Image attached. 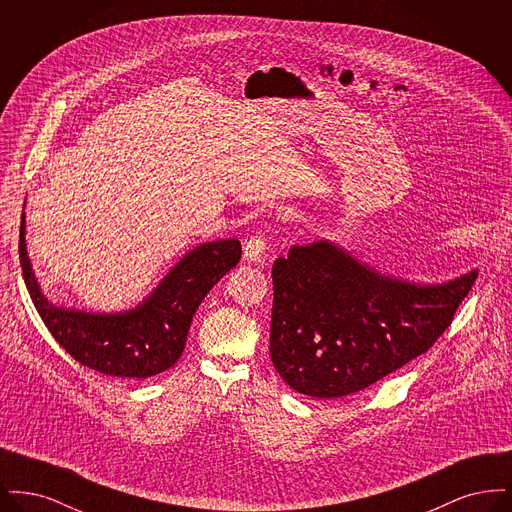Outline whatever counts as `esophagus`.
I'll return each mask as SVG.
<instances>
[{
	"mask_svg": "<svg viewBox=\"0 0 512 512\" xmlns=\"http://www.w3.org/2000/svg\"><path fill=\"white\" fill-rule=\"evenodd\" d=\"M265 238L261 234H253L249 240H245L244 259L249 263H261L265 257Z\"/></svg>",
	"mask_w": 512,
	"mask_h": 512,
	"instance_id": "esophagus-1",
	"label": "esophagus"
}]
</instances>
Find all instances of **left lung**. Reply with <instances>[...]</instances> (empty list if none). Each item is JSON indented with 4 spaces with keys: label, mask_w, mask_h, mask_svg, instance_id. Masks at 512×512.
I'll return each mask as SVG.
<instances>
[{
    "label": "left lung",
    "mask_w": 512,
    "mask_h": 512,
    "mask_svg": "<svg viewBox=\"0 0 512 512\" xmlns=\"http://www.w3.org/2000/svg\"><path fill=\"white\" fill-rule=\"evenodd\" d=\"M476 278L472 268L424 284L332 240L292 245L272 267V365L292 390L317 399L365 390L434 345Z\"/></svg>",
    "instance_id": "left-lung-1"
}]
</instances>
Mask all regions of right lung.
<instances>
[{
	"instance_id": "obj_1",
	"label": "right lung",
	"mask_w": 512,
	"mask_h": 512,
	"mask_svg": "<svg viewBox=\"0 0 512 512\" xmlns=\"http://www.w3.org/2000/svg\"><path fill=\"white\" fill-rule=\"evenodd\" d=\"M19 257L38 315L74 361L107 376L149 378L180 359L197 307L220 278L240 263L242 245L236 238L195 245L136 307L115 313L49 301L28 257L25 211Z\"/></svg>"
}]
</instances>
